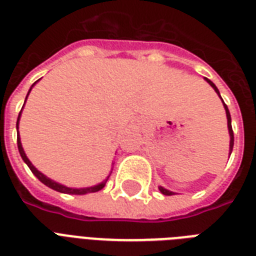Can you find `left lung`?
Wrapping results in <instances>:
<instances>
[{
  "label": "left lung",
  "mask_w": 256,
  "mask_h": 256,
  "mask_svg": "<svg viewBox=\"0 0 256 256\" xmlns=\"http://www.w3.org/2000/svg\"><path fill=\"white\" fill-rule=\"evenodd\" d=\"M206 82H208V83L212 86V88H214V91H216V92L220 95V91H218V88L216 87V84H214L212 80H209V79H206ZM220 99H222V98H220ZM222 102H224V99H222ZM224 110H226V116H228V134H230V154H232V146H234V132H232V116H230L228 108V106L224 104ZM158 189H160L161 193L165 194V196H172V194H174L173 192H170V190L164 189L162 186H158Z\"/></svg>",
  "instance_id": "left-lung-1"
}]
</instances>
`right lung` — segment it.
<instances>
[{
  "label": "right lung",
  "instance_id": "1",
  "mask_svg": "<svg viewBox=\"0 0 256 256\" xmlns=\"http://www.w3.org/2000/svg\"><path fill=\"white\" fill-rule=\"evenodd\" d=\"M34 83V84H36ZM32 84V86H34ZM30 91H32V88L28 90V95L30 94ZM26 99H28V96H26ZM22 112V110H21ZM21 112H20V115H18V118H17V130H18V122H20V118H21ZM17 145H18V150H20V154H21L22 160L24 161V162L28 164V166L30 168V170L32 172V174L36 176V178L40 180V182L44 184L46 186H48V188H51L52 190H56V192H59V193H66V194H76V196H80V194H87V193H95V192H99V190H102L106 186V182H107V180L110 178V176H108L107 178L104 180L103 182L98 184V185L95 186H91V188H82V189H74V188H67V186L64 185H60V184L55 182V181H52V180H50L48 177H46V176L44 174V173H40L38 169H36L34 165H32V162H30V160L28 158V156H26V153H24V148H22V144H21V138H20V134H17Z\"/></svg>",
  "mask_w": 256,
  "mask_h": 256
}]
</instances>
